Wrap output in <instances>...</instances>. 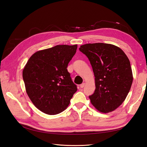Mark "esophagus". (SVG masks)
Listing matches in <instances>:
<instances>
[{
	"label": "esophagus",
	"instance_id": "esophagus-1",
	"mask_svg": "<svg viewBox=\"0 0 147 147\" xmlns=\"http://www.w3.org/2000/svg\"><path fill=\"white\" fill-rule=\"evenodd\" d=\"M84 84H84V83H83L82 84H80V87L81 88H83L84 86Z\"/></svg>",
	"mask_w": 147,
	"mask_h": 147
}]
</instances>
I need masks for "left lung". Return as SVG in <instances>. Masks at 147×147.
I'll use <instances>...</instances> for the list:
<instances>
[{
    "label": "left lung",
    "mask_w": 147,
    "mask_h": 147,
    "mask_svg": "<svg viewBox=\"0 0 147 147\" xmlns=\"http://www.w3.org/2000/svg\"><path fill=\"white\" fill-rule=\"evenodd\" d=\"M79 50L90 61L94 74L96 90L89 96L91 104L100 112H112L121 105L131 89L129 60L121 49L112 44L88 43Z\"/></svg>",
    "instance_id": "left-lung-1"
}]
</instances>
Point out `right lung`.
Listing matches in <instances>:
<instances>
[{
    "label": "right lung",
    "instance_id": "1",
    "mask_svg": "<svg viewBox=\"0 0 147 147\" xmlns=\"http://www.w3.org/2000/svg\"><path fill=\"white\" fill-rule=\"evenodd\" d=\"M77 45H56L37 51L23 71L26 92L36 107L48 115L66 109L77 91L67 67Z\"/></svg>",
    "mask_w": 147,
    "mask_h": 147
}]
</instances>
